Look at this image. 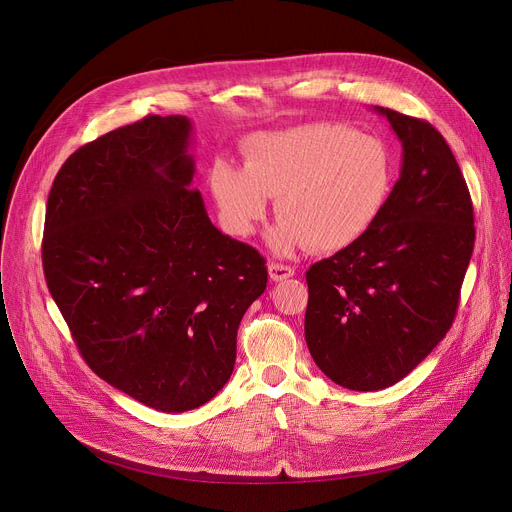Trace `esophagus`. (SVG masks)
<instances>
[{
  "label": "esophagus",
  "instance_id": "1",
  "mask_svg": "<svg viewBox=\"0 0 512 512\" xmlns=\"http://www.w3.org/2000/svg\"><path fill=\"white\" fill-rule=\"evenodd\" d=\"M294 273H296V271H294V267H291V265L277 263V261H271V263H269V277H271L273 281H283V279L291 277Z\"/></svg>",
  "mask_w": 512,
  "mask_h": 512
}]
</instances>
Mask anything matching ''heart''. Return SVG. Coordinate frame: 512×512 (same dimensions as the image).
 Segmentation results:
<instances>
[{"label":"heart","instance_id":"b5f03b06","mask_svg":"<svg viewBox=\"0 0 512 512\" xmlns=\"http://www.w3.org/2000/svg\"><path fill=\"white\" fill-rule=\"evenodd\" d=\"M393 184L385 141L330 121L255 133L243 145V168L221 160L210 172L218 216L235 237H249L269 196L277 198L269 247L279 255L354 245L379 221Z\"/></svg>","mask_w":512,"mask_h":512}]
</instances>
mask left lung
<instances>
[{"instance_id":"obj_1","label":"left lung","mask_w":512,"mask_h":512,"mask_svg":"<svg viewBox=\"0 0 512 512\" xmlns=\"http://www.w3.org/2000/svg\"><path fill=\"white\" fill-rule=\"evenodd\" d=\"M377 111L401 139V176L373 229L306 271L310 354L352 391L395 385L444 340L476 239L472 198L444 135Z\"/></svg>"}]
</instances>
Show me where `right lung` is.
Here are the masks:
<instances>
[{"label":"right lung","instance_id":"right-lung-1","mask_svg":"<svg viewBox=\"0 0 512 512\" xmlns=\"http://www.w3.org/2000/svg\"><path fill=\"white\" fill-rule=\"evenodd\" d=\"M192 123L148 115L83 145L48 194L42 265L85 362L164 413L231 379L237 330L267 287L257 249L218 231L190 186Z\"/></svg>","mask_w":512,"mask_h":512}]
</instances>
